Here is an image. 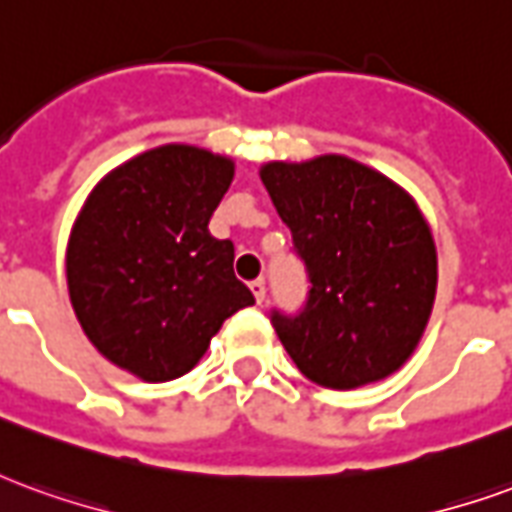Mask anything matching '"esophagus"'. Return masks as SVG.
Instances as JSON below:
<instances>
[{
	"instance_id": "1",
	"label": "esophagus",
	"mask_w": 512,
	"mask_h": 512,
	"mask_svg": "<svg viewBox=\"0 0 512 512\" xmlns=\"http://www.w3.org/2000/svg\"><path fill=\"white\" fill-rule=\"evenodd\" d=\"M249 288H252V296L257 299V304H263V299H266V282H263V279H255Z\"/></svg>"
}]
</instances>
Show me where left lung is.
I'll return each instance as SVG.
<instances>
[{
	"label": "left lung",
	"mask_w": 512,
	"mask_h": 512,
	"mask_svg": "<svg viewBox=\"0 0 512 512\" xmlns=\"http://www.w3.org/2000/svg\"><path fill=\"white\" fill-rule=\"evenodd\" d=\"M293 233L310 296L271 323L304 376L356 389L392 376L414 354L436 299V244L414 197L348 156L260 169Z\"/></svg>",
	"instance_id": "obj_1"
}]
</instances>
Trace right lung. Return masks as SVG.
I'll use <instances>...</instances> for the list:
<instances>
[{"label": "right lung", "mask_w": 512, "mask_h": 512, "mask_svg": "<svg viewBox=\"0 0 512 512\" xmlns=\"http://www.w3.org/2000/svg\"><path fill=\"white\" fill-rule=\"evenodd\" d=\"M233 158L161 145L112 169L73 222L65 274L87 340L158 384L189 373L233 312L255 304L233 241L208 230Z\"/></svg>", "instance_id": "add662e5"}]
</instances>
